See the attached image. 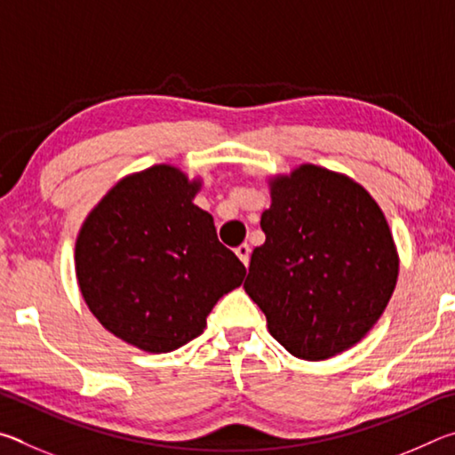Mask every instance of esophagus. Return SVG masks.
<instances>
[{
    "mask_svg": "<svg viewBox=\"0 0 455 455\" xmlns=\"http://www.w3.org/2000/svg\"><path fill=\"white\" fill-rule=\"evenodd\" d=\"M236 257L243 260V265L244 267H249V260H251V246L249 244H241V246H236Z\"/></svg>",
    "mask_w": 455,
    "mask_h": 455,
    "instance_id": "obj_1",
    "label": "esophagus"
}]
</instances>
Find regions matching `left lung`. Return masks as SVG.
<instances>
[{
  "mask_svg": "<svg viewBox=\"0 0 455 455\" xmlns=\"http://www.w3.org/2000/svg\"><path fill=\"white\" fill-rule=\"evenodd\" d=\"M271 196L244 291L284 349L329 359L387 307L399 267L394 236L369 192L327 168H297L273 182Z\"/></svg>",
  "mask_w": 455,
  "mask_h": 455,
  "instance_id": "left-lung-1",
  "label": "left lung"
}]
</instances>
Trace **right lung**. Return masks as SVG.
I'll return each instance as SVG.
<instances>
[{
	"instance_id": "obj_1",
	"label": "right lung",
	"mask_w": 455,
	"mask_h": 455,
	"mask_svg": "<svg viewBox=\"0 0 455 455\" xmlns=\"http://www.w3.org/2000/svg\"><path fill=\"white\" fill-rule=\"evenodd\" d=\"M198 182L172 166L120 180L84 222L76 275L90 311L126 343L168 353L196 339L246 275L192 204Z\"/></svg>"
}]
</instances>
